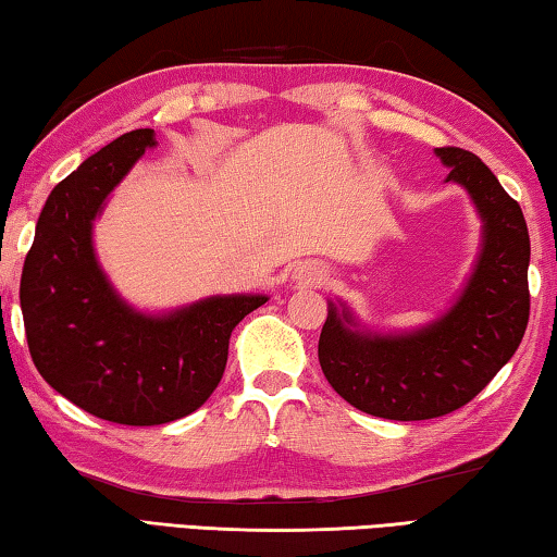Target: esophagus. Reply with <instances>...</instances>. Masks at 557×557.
Returning a JSON list of instances; mask_svg holds the SVG:
<instances>
[{"label":"esophagus","mask_w":557,"mask_h":557,"mask_svg":"<svg viewBox=\"0 0 557 557\" xmlns=\"http://www.w3.org/2000/svg\"><path fill=\"white\" fill-rule=\"evenodd\" d=\"M325 276L327 273L321 261H306L296 269V278L306 281V284H321V281H325Z\"/></svg>","instance_id":"esophagus-1"}]
</instances>
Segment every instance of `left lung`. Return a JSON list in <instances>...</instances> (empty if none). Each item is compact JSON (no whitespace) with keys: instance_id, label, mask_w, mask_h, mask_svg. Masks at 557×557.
I'll list each match as a JSON object with an SVG mask.
<instances>
[{"instance_id":"8db88e82","label":"left lung","mask_w":557,"mask_h":557,"mask_svg":"<svg viewBox=\"0 0 557 557\" xmlns=\"http://www.w3.org/2000/svg\"><path fill=\"white\" fill-rule=\"evenodd\" d=\"M434 154L481 219L476 261L457 298L430 323L395 333L362 325L345 300H327L318 341L323 375L345 403L397 422L471 403L513 358L531 313V239L521 207L473 152L434 148Z\"/></svg>"}]
</instances>
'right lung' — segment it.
I'll return each mask as SVG.
<instances>
[{
  "label": "right lung",
  "instance_id": "right-lung-1",
  "mask_svg": "<svg viewBox=\"0 0 557 557\" xmlns=\"http://www.w3.org/2000/svg\"><path fill=\"white\" fill-rule=\"evenodd\" d=\"M154 145L150 127L125 133L51 189L20 286L41 377L88 414L131 426L175 422L202 407L224 375L232 331L269 300L207 296L150 313L117 294L98 261L94 222Z\"/></svg>",
  "mask_w": 557,
  "mask_h": 557
}]
</instances>
